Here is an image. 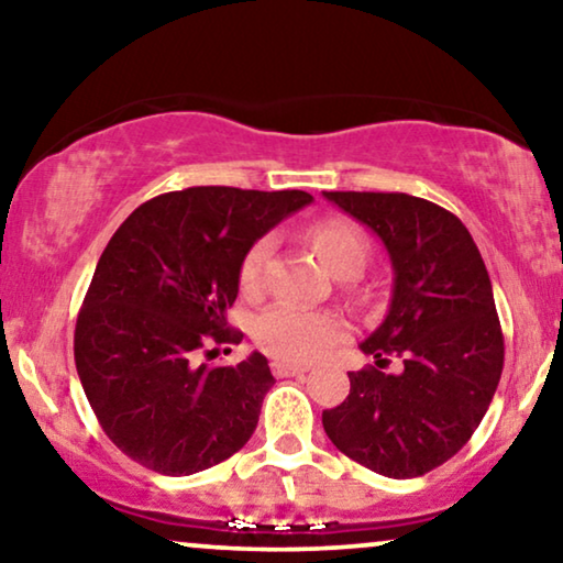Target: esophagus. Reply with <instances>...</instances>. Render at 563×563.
Returning a JSON list of instances; mask_svg holds the SVG:
<instances>
[{
    "mask_svg": "<svg viewBox=\"0 0 563 563\" xmlns=\"http://www.w3.org/2000/svg\"><path fill=\"white\" fill-rule=\"evenodd\" d=\"M272 372L276 379H284V376H302L307 374V366H297V364H284V361H274Z\"/></svg>",
    "mask_w": 563,
    "mask_h": 563,
    "instance_id": "obj_1",
    "label": "esophagus"
}]
</instances>
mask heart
<instances>
[{"label":"heart","mask_w":563,"mask_h":563,"mask_svg":"<svg viewBox=\"0 0 563 563\" xmlns=\"http://www.w3.org/2000/svg\"><path fill=\"white\" fill-rule=\"evenodd\" d=\"M312 243L330 272L341 279H353L364 272L368 261V238L349 220H320L312 228ZM272 256V238H261L251 245L241 264V287L258 291L264 284V268ZM345 325L333 312L307 310L297 305H272L253 322V338L258 349L284 364H312L325 358L343 341Z\"/></svg>","instance_id":"obj_1"}]
</instances>
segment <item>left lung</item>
<instances>
[{
    "label": "left lung",
    "mask_w": 563,
    "mask_h": 563,
    "mask_svg": "<svg viewBox=\"0 0 563 563\" xmlns=\"http://www.w3.org/2000/svg\"><path fill=\"white\" fill-rule=\"evenodd\" d=\"M389 253L387 318L358 345L376 366L322 412L345 456L389 479H412L464 449L495 397L505 361L492 282L456 214L402 191H325ZM391 355L404 372L384 375Z\"/></svg>",
    "instance_id": "1"
}]
</instances>
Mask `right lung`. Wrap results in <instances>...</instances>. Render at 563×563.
<instances>
[{"instance_id":"right-lung-1","label":"right lung","mask_w":563,"mask_h":563,"mask_svg":"<svg viewBox=\"0 0 563 563\" xmlns=\"http://www.w3.org/2000/svg\"><path fill=\"white\" fill-rule=\"evenodd\" d=\"M299 189L189 187L153 197L110 238L74 333L84 395L118 449L151 472L189 476L241 451L274 387L264 353L199 364L228 328L251 245L310 205Z\"/></svg>"}]
</instances>
